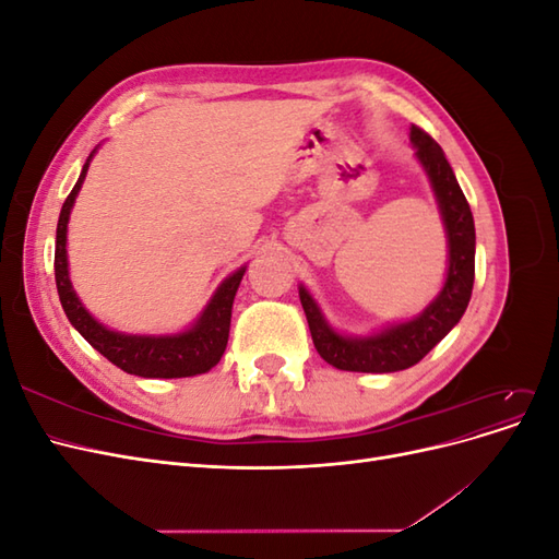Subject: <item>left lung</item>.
<instances>
[{
    "label": "left lung",
    "mask_w": 559,
    "mask_h": 559,
    "mask_svg": "<svg viewBox=\"0 0 559 559\" xmlns=\"http://www.w3.org/2000/svg\"><path fill=\"white\" fill-rule=\"evenodd\" d=\"M411 140L417 158L427 167L429 179L443 212L450 242V267L441 296L431 306L405 324L386 329L378 335L354 337L337 335L321 317L312 296L300 286V302L308 317L312 343L319 357L341 370L357 373H394L411 368L443 341L456 321L466 312L476 277V226L468 202L456 183L443 148L421 128H411Z\"/></svg>",
    "instance_id": "1"
}]
</instances>
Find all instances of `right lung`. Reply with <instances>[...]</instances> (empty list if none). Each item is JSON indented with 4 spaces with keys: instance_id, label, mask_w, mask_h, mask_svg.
I'll list each match as a JSON object with an SVG mask.
<instances>
[{
    "instance_id": "1",
    "label": "right lung",
    "mask_w": 559,
    "mask_h": 559,
    "mask_svg": "<svg viewBox=\"0 0 559 559\" xmlns=\"http://www.w3.org/2000/svg\"><path fill=\"white\" fill-rule=\"evenodd\" d=\"M88 160L83 165L72 193L62 202L58 230H56V284H58V296L67 319L72 321V326L86 337V341L103 354V357H107L114 366L126 370L130 376L189 378V376L207 373V370L224 357V349L228 345L233 298L242 282L245 267H240L238 273L230 275L222 286H218V292L214 294L207 310L198 319V324L186 333L165 335V337L121 335L105 329L103 324H97V321L83 310L72 289L70 273H67V249H64L67 222H70V210L74 205V198L81 189L83 179H86Z\"/></svg>"
}]
</instances>
